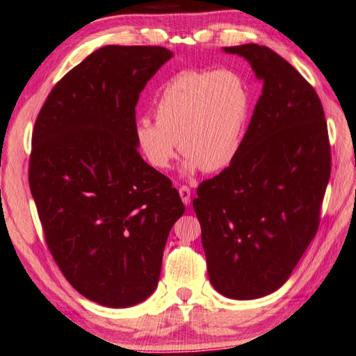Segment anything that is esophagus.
Instances as JSON below:
<instances>
[{
    "label": "esophagus",
    "mask_w": 356,
    "mask_h": 356,
    "mask_svg": "<svg viewBox=\"0 0 356 356\" xmlns=\"http://www.w3.org/2000/svg\"><path fill=\"white\" fill-rule=\"evenodd\" d=\"M179 195H180V199H182V202L185 205H190V200H191V190L188 188V186H180L179 188Z\"/></svg>",
    "instance_id": "esophagus-1"
}]
</instances>
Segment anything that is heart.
I'll return each mask as SVG.
<instances>
[{"mask_svg":"<svg viewBox=\"0 0 356 356\" xmlns=\"http://www.w3.org/2000/svg\"><path fill=\"white\" fill-rule=\"evenodd\" d=\"M250 113L248 83L234 70H184L168 79L154 104L156 122L137 121L134 138L146 163L171 168L180 152L182 171L219 172L240 154Z\"/></svg>","mask_w":356,"mask_h":356,"instance_id":"obj_1","label":"heart"}]
</instances>
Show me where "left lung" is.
<instances>
[{"mask_svg":"<svg viewBox=\"0 0 356 356\" xmlns=\"http://www.w3.org/2000/svg\"><path fill=\"white\" fill-rule=\"evenodd\" d=\"M222 49L250 63L263 92L240 154L193 207L213 288L250 300L289 279L318 232L330 143L318 93L289 62L255 43Z\"/></svg>","mask_w":356,"mask_h":356,"instance_id":"obj_1","label":"left lung"}]
</instances>
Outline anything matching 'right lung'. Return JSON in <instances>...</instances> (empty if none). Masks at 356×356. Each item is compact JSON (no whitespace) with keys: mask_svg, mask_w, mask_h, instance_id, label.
Masks as SVG:
<instances>
[{"mask_svg":"<svg viewBox=\"0 0 356 356\" xmlns=\"http://www.w3.org/2000/svg\"><path fill=\"white\" fill-rule=\"evenodd\" d=\"M172 53L99 48L51 90L32 132L29 186L51 255L77 293L108 308L146 300L185 207L138 154L135 106Z\"/></svg>","mask_w":356,"mask_h":356,"instance_id":"obj_1","label":"right lung"}]
</instances>
